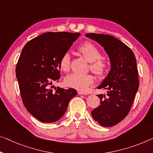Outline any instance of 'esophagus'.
Returning <instances> with one entry per match:
<instances>
[{
  "label": "esophagus",
  "instance_id": "obj_1",
  "mask_svg": "<svg viewBox=\"0 0 153 153\" xmlns=\"http://www.w3.org/2000/svg\"><path fill=\"white\" fill-rule=\"evenodd\" d=\"M77 93H78L79 95H88L87 93H85V92H82V91H77Z\"/></svg>",
  "mask_w": 153,
  "mask_h": 153
}]
</instances>
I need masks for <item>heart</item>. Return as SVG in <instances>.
<instances>
[{
	"mask_svg": "<svg viewBox=\"0 0 153 153\" xmlns=\"http://www.w3.org/2000/svg\"><path fill=\"white\" fill-rule=\"evenodd\" d=\"M77 51L90 63V69L97 76H101L105 74L107 69V64L102 60V53L100 50L93 43L86 42L77 48ZM60 69L67 72L70 68V56L68 53H64L59 60ZM94 81V77L91 74H79L74 73L65 77V84L70 87L77 90L84 91Z\"/></svg>",
	"mask_w": 153,
	"mask_h": 153,
	"instance_id": "obj_1",
	"label": "heart"
}]
</instances>
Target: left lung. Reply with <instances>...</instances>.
<instances>
[{"instance_id": "8db88e82", "label": "left lung", "mask_w": 153, "mask_h": 153, "mask_svg": "<svg viewBox=\"0 0 153 153\" xmlns=\"http://www.w3.org/2000/svg\"><path fill=\"white\" fill-rule=\"evenodd\" d=\"M86 37L104 47L111 62V71L98 89L106 95H97L98 107L91 111L95 122L105 127L117 124L128 114L139 88L138 72L135 54L130 48L112 36L86 33Z\"/></svg>"}]
</instances>
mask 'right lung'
I'll return each instance as SVG.
<instances>
[{
	"mask_svg": "<svg viewBox=\"0 0 153 153\" xmlns=\"http://www.w3.org/2000/svg\"><path fill=\"white\" fill-rule=\"evenodd\" d=\"M79 33L47 32L25 45L18 59L16 74L20 95L27 111L45 123L58 121L67 111L76 89L55 88L60 77L59 60L67 53Z\"/></svg>",
	"mask_w": 153,
	"mask_h": 153,
	"instance_id": "right-lung-1",
	"label": "right lung"
}]
</instances>
